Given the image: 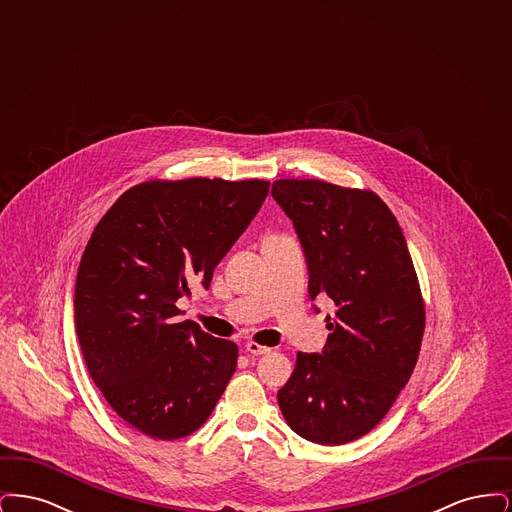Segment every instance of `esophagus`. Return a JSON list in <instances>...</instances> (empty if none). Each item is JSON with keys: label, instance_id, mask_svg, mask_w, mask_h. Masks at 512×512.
<instances>
[{"label": "esophagus", "instance_id": "obj_1", "mask_svg": "<svg viewBox=\"0 0 512 512\" xmlns=\"http://www.w3.org/2000/svg\"><path fill=\"white\" fill-rule=\"evenodd\" d=\"M245 351L251 353V355H267L268 351H270V347H267V345H259L257 341H247V343H245Z\"/></svg>", "mask_w": 512, "mask_h": 512}]
</instances>
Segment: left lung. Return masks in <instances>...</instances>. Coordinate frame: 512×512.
<instances>
[{"label": "left lung", "instance_id": "8db88e82", "mask_svg": "<svg viewBox=\"0 0 512 512\" xmlns=\"http://www.w3.org/2000/svg\"><path fill=\"white\" fill-rule=\"evenodd\" d=\"M272 197L303 247L311 299L328 295L336 307L322 353H297L280 411L313 443L363 438L407 386L424 334L405 236L370 190L288 178L272 184Z\"/></svg>", "mask_w": 512, "mask_h": 512}]
</instances>
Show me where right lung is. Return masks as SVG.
I'll return each mask as SVG.
<instances>
[{
  "label": "right lung",
  "instance_id": "right-lung-1",
  "mask_svg": "<svg viewBox=\"0 0 512 512\" xmlns=\"http://www.w3.org/2000/svg\"><path fill=\"white\" fill-rule=\"evenodd\" d=\"M267 180H149L113 203L84 249L76 336L111 409L149 438L190 436L232 378L238 345L176 307L213 270L267 199Z\"/></svg>",
  "mask_w": 512,
  "mask_h": 512
}]
</instances>
